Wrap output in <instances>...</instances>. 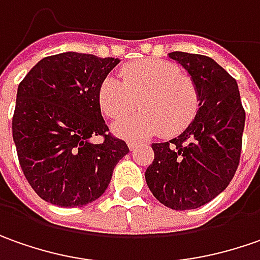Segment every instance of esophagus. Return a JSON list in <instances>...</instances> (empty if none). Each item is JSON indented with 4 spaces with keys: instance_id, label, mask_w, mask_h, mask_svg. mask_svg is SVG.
I'll return each instance as SVG.
<instances>
[{
    "instance_id": "1",
    "label": "esophagus",
    "mask_w": 260,
    "mask_h": 260,
    "mask_svg": "<svg viewBox=\"0 0 260 260\" xmlns=\"http://www.w3.org/2000/svg\"><path fill=\"white\" fill-rule=\"evenodd\" d=\"M142 144H145V142H141V141H128V147H129L131 149H135V148L139 147V145H142Z\"/></svg>"
}]
</instances>
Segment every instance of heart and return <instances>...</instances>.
Returning a JSON list of instances; mask_svg holds the SVG:
<instances>
[{
    "label": "heart",
    "mask_w": 260,
    "mask_h": 260,
    "mask_svg": "<svg viewBox=\"0 0 260 260\" xmlns=\"http://www.w3.org/2000/svg\"><path fill=\"white\" fill-rule=\"evenodd\" d=\"M121 76L105 77L98 92L102 112L113 121L128 118L139 103L144 108V112L116 126L121 135L141 137L159 129L164 135H177L191 125L200 111L194 79L171 61H134L122 68Z\"/></svg>",
    "instance_id": "heart-1"
}]
</instances>
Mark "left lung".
Instances as JSON below:
<instances>
[{
  "label": "left lung",
  "instance_id": "obj_1",
  "mask_svg": "<svg viewBox=\"0 0 260 260\" xmlns=\"http://www.w3.org/2000/svg\"><path fill=\"white\" fill-rule=\"evenodd\" d=\"M194 79L200 111L177 138L152 144L154 161L145 180L154 197L173 210H191L211 202L235 177L246 113L236 80L213 58L170 53Z\"/></svg>",
  "mask_w": 260,
  "mask_h": 260
}]
</instances>
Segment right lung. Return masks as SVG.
Wrapping results in <instances>:
<instances>
[{
  "instance_id": "right-lung-1",
  "label": "right lung",
  "mask_w": 260,
  "mask_h": 260,
  "mask_svg": "<svg viewBox=\"0 0 260 260\" xmlns=\"http://www.w3.org/2000/svg\"><path fill=\"white\" fill-rule=\"evenodd\" d=\"M118 58L60 53L40 60L18 85L13 138L32 190L58 207H83L102 196L128 152L109 132L98 92ZM102 136L101 144L90 142Z\"/></svg>"
}]
</instances>
